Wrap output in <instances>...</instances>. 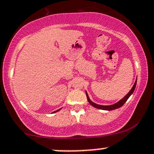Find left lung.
Returning <instances> with one entry per match:
<instances>
[{
  "mask_svg": "<svg viewBox=\"0 0 154 154\" xmlns=\"http://www.w3.org/2000/svg\"><path fill=\"white\" fill-rule=\"evenodd\" d=\"M136 85H137V80H136V81H135V82H134L132 88L130 90V91H129L128 93L123 98L121 99L119 102L116 103L115 104L111 105V106H102V105L96 104V103H94V102H92L91 100H90L89 97H88V93H87V92H85V93H86L87 100H88V103H89L93 107H94V108H99V109H101V110H106V111H112V110L116 109V108H119L123 106L125 103V102L128 100V99L130 97L131 95L133 94V92L134 91V90H135V88H136Z\"/></svg>",
  "mask_w": 154,
  "mask_h": 154,
  "instance_id": "1",
  "label": "left lung"
}]
</instances>
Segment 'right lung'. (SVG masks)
Here are the masks:
<instances>
[{
  "instance_id": "right-lung-1",
  "label": "right lung",
  "mask_w": 154,
  "mask_h": 154,
  "mask_svg": "<svg viewBox=\"0 0 154 154\" xmlns=\"http://www.w3.org/2000/svg\"><path fill=\"white\" fill-rule=\"evenodd\" d=\"M60 109H58V110H57V111H54V112H53V113H56V112H57V111H60Z\"/></svg>"
}]
</instances>
